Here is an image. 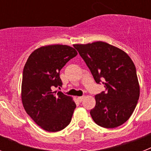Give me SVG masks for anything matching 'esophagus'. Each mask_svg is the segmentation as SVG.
I'll list each match as a JSON object with an SVG mask.
<instances>
[{
  "label": "esophagus",
  "instance_id": "1",
  "mask_svg": "<svg viewBox=\"0 0 151 151\" xmlns=\"http://www.w3.org/2000/svg\"><path fill=\"white\" fill-rule=\"evenodd\" d=\"M85 96H81V97H78V100L80 101V102H82V101L84 100V98H85Z\"/></svg>",
  "mask_w": 151,
  "mask_h": 151
}]
</instances>
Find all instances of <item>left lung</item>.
<instances>
[{"instance_id": "8db88e82", "label": "left lung", "mask_w": 151, "mask_h": 151, "mask_svg": "<svg viewBox=\"0 0 151 151\" xmlns=\"http://www.w3.org/2000/svg\"><path fill=\"white\" fill-rule=\"evenodd\" d=\"M97 83L104 81L106 92L95 95L90 114L96 124L113 129L125 123L134 112L140 95L135 66L120 48L104 42L73 45Z\"/></svg>"}]
</instances>
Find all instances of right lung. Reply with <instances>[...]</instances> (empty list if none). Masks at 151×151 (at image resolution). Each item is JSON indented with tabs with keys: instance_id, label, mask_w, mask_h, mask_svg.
<instances>
[{
	"instance_id": "obj_1",
	"label": "right lung",
	"mask_w": 151,
	"mask_h": 151,
	"mask_svg": "<svg viewBox=\"0 0 151 151\" xmlns=\"http://www.w3.org/2000/svg\"><path fill=\"white\" fill-rule=\"evenodd\" d=\"M78 54L68 45L42 46L30 54L23 69L21 99L28 115L42 129L55 132L70 122L76 104L73 97L51 87L62 85L60 71Z\"/></svg>"
}]
</instances>
